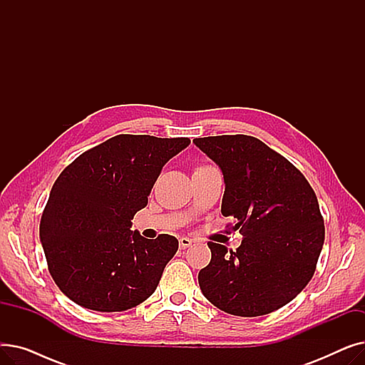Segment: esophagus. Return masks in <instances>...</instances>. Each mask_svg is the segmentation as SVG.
<instances>
[{
  "label": "esophagus",
  "instance_id": "esophagus-1",
  "mask_svg": "<svg viewBox=\"0 0 365 365\" xmlns=\"http://www.w3.org/2000/svg\"><path fill=\"white\" fill-rule=\"evenodd\" d=\"M192 240H190V238H187V237H182L180 240H179V247H180V250H186V248L187 247H190V245H192Z\"/></svg>",
  "mask_w": 365,
  "mask_h": 365
}]
</instances>
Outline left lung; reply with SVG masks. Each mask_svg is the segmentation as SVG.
Listing matches in <instances>:
<instances>
[{
	"mask_svg": "<svg viewBox=\"0 0 365 365\" xmlns=\"http://www.w3.org/2000/svg\"><path fill=\"white\" fill-rule=\"evenodd\" d=\"M222 170V215L244 237L235 252L208 242L212 260L200 271L201 292L237 317L271 314L311 281L324 244L314 189L289 160L245 134L194 139Z\"/></svg>",
	"mask_w": 365,
	"mask_h": 365,
	"instance_id": "obj_1",
	"label": "left lung"
}]
</instances>
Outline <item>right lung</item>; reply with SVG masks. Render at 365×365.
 <instances>
[{
    "label": "right lung",
    "mask_w": 365,
    "mask_h": 365,
    "mask_svg": "<svg viewBox=\"0 0 365 365\" xmlns=\"http://www.w3.org/2000/svg\"><path fill=\"white\" fill-rule=\"evenodd\" d=\"M187 138L118 134L75 158L56 179L41 216L40 240L48 272L83 308L121 312L145 302L179 241L131 231V220L164 164Z\"/></svg>",
    "instance_id": "add662e5"
}]
</instances>
